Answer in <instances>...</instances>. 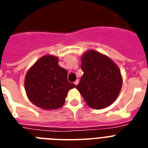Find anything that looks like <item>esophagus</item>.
Returning <instances> with one entry per match:
<instances>
[{
  "label": "esophagus",
  "instance_id": "34e87169",
  "mask_svg": "<svg viewBox=\"0 0 148 148\" xmlns=\"http://www.w3.org/2000/svg\"><path fill=\"white\" fill-rule=\"evenodd\" d=\"M74 84H75V85H78V84H79V80H75V82H74Z\"/></svg>",
  "mask_w": 148,
  "mask_h": 148
}]
</instances>
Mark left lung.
<instances>
[{
  "mask_svg": "<svg viewBox=\"0 0 148 148\" xmlns=\"http://www.w3.org/2000/svg\"><path fill=\"white\" fill-rule=\"evenodd\" d=\"M83 75L77 89L86 104L93 109H103L113 103L122 86L121 71L107 56L89 50L81 57Z\"/></svg>",
  "mask_w": 148,
  "mask_h": 148,
  "instance_id": "obj_1",
  "label": "left lung"
}]
</instances>
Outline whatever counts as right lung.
<instances>
[{"label":"right lung","instance_id":"add662e5","mask_svg":"<svg viewBox=\"0 0 148 148\" xmlns=\"http://www.w3.org/2000/svg\"><path fill=\"white\" fill-rule=\"evenodd\" d=\"M67 75V70L58 66L57 57L42 56L25 75V88L29 100L46 110L62 107L69 90L75 87L68 82Z\"/></svg>","mask_w":148,"mask_h":148}]
</instances>
